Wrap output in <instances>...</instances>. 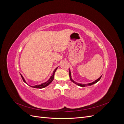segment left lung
<instances>
[{"label": "left lung", "instance_id": "1", "mask_svg": "<svg viewBox=\"0 0 124 124\" xmlns=\"http://www.w3.org/2000/svg\"><path fill=\"white\" fill-rule=\"evenodd\" d=\"M69 77H70V80L72 81V82H73L74 83H75L76 84H77V85L79 86H81V87H85V86H91L93 84H94L95 83H96L97 82H98L100 80V78H101V77H102V76H101L100 78H99L98 79H97L96 80L94 81L92 83H88V84H81V83H77L76 82H75L72 78V77H71V71H70V69H69Z\"/></svg>", "mask_w": 124, "mask_h": 124}]
</instances>
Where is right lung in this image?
Listing matches in <instances>:
<instances>
[{
  "label": "right lung",
  "instance_id": "right-lung-1",
  "mask_svg": "<svg viewBox=\"0 0 124 124\" xmlns=\"http://www.w3.org/2000/svg\"><path fill=\"white\" fill-rule=\"evenodd\" d=\"M57 68H58V67H57V68H56L54 70V71L53 72V74H52L51 77L49 79H48L46 82H44V83H41L40 85H34V86H31V85H29V86H31V87H32L36 88H43L46 87V86H48L50 84H51V83H52V81H53L54 78V74H55V73L56 71V70H57ZM21 74V77H22V79H23V81L25 82V83L26 84H27V85H28V84L27 83V82H26V81H25V78H24V77H23V76H22V75L21 74Z\"/></svg>",
  "mask_w": 124,
  "mask_h": 124
}]
</instances>
